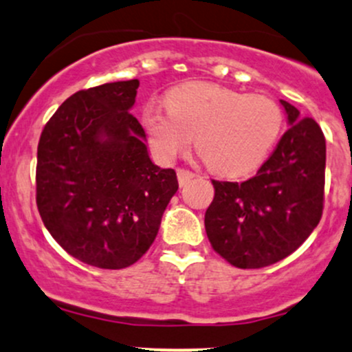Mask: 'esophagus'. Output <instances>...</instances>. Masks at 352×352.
Masks as SVG:
<instances>
[{
  "label": "esophagus",
  "instance_id": "esophagus-1",
  "mask_svg": "<svg viewBox=\"0 0 352 352\" xmlns=\"http://www.w3.org/2000/svg\"><path fill=\"white\" fill-rule=\"evenodd\" d=\"M177 177H179V184L185 185L188 180H192L193 177H195V173L187 170V168H179V170H177Z\"/></svg>",
  "mask_w": 352,
  "mask_h": 352
}]
</instances>
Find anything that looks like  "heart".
<instances>
[{"instance_id":"heart-1","label":"heart","mask_w":352,"mask_h":352,"mask_svg":"<svg viewBox=\"0 0 352 352\" xmlns=\"http://www.w3.org/2000/svg\"><path fill=\"white\" fill-rule=\"evenodd\" d=\"M167 107L147 106L142 124L157 155L173 160L192 142L218 175H243L265 160L280 135L283 112L272 98L210 82L172 89Z\"/></svg>"}]
</instances>
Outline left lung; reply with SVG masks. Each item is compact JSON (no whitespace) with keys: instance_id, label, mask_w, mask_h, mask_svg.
<instances>
[{"instance_id":"8db88e82","label":"left lung","mask_w":352,"mask_h":352,"mask_svg":"<svg viewBox=\"0 0 352 352\" xmlns=\"http://www.w3.org/2000/svg\"><path fill=\"white\" fill-rule=\"evenodd\" d=\"M281 104L289 127L256 175L240 184L212 180L207 236L225 261L241 270L265 268L300 248L324 207V134L316 120Z\"/></svg>"}]
</instances>
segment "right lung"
I'll return each mask as SVG.
<instances>
[{
    "label": "right lung",
    "mask_w": 352,
    "mask_h": 352,
    "mask_svg": "<svg viewBox=\"0 0 352 352\" xmlns=\"http://www.w3.org/2000/svg\"><path fill=\"white\" fill-rule=\"evenodd\" d=\"M139 80L82 89L44 125L36 205L71 256L104 270L134 265L151 248L179 188L173 168L152 164L131 114Z\"/></svg>",
    "instance_id": "1"
}]
</instances>
